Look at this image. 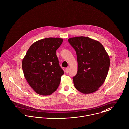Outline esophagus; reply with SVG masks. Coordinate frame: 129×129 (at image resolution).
Masks as SVG:
<instances>
[{
    "label": "esophagus",
    "instance_id": "34e87169",
    "mask_svg": "<svg viewBox=\"0 0 129 129\" xmlns=\"http://www.w3.org/2000/svg\"><path fill=\"white\" fill-rule=\"evenodd\" d=\"M69 67H67L65 69V72L66 73H68V72H69Z\"/></svg>",
    "mask_w": 129,
    "mask_h": 129
}]
</instances>
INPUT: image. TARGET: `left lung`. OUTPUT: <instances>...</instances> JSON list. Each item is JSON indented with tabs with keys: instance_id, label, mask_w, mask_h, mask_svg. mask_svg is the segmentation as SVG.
I'll use <instances>...</instances> for the list:
<instances>
[{
	"instance_id": "left-lung-1",
	"label": "left lung",
	"mask_w": 129,
	"mask_h": 129,
	"mask_svg": "<svg viewBox=\"0 0 129 129\" xmlns=\"http://www.w3.org/2000/svg\"><path fill=\"white\" fill-rule=\"evenodd\" d=\"M68 42L77 56L78 72L73 78L75 88L84 94L96 91L104 83L108 72V54L99 41L88 37L71 38Z\"/></svg>"
}]
</instances>
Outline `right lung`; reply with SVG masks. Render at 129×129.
<instances>
[{
  "mask_svg": "<svg viewBox=\"0 0 129 129\" xmlns=\"http://www.w3.org/2000/svg\"><path fill=\"white\" fill-rule=\"evenodd\" d=\"M59 38H48L33 43L22 60L24 76L38 94L49 95L60 85L64 74L59 64L56 51L63 43Z\"/></svg>",
  "mask_w": 129,
  "mask_h": 129,
  "instance_id": "right-lung-1",
  "label": "right lung"
}]
</instances>
